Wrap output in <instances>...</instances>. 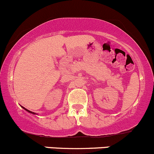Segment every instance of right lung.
<instances>
[{
    "label": "right lung",
    "instance_id": "right-lung-1",
    "mask_svg": "<svg viewBox=\"0 0 154 154\" xmlns=\"http://www.w3.org/2000/svg\"><path fill=\"white\" fill-rule=\"evenodd\" d=\"M23 109H25V108H23ZM25 110L28 111V112H30V113H31V114H34H34H35V113H34V112H31V111H29V110L26 109H25Z\"/></svg>",
    "mask_w": 154,
    "mask_h": 154
}]
</instances>
